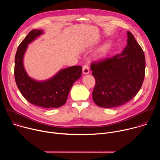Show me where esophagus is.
Wrapping results in <instances>:
<instances>
[{"label": "esophagus", "mask_w": 160, "mask_h": 160, "mask_svg": "<svg viewBox=\"0 0 160 160\" xmlns=\"http://www.w3.org/2000/svg\"><path fill=\"white\" fill-rule=\"evenodd\" d=\"M82 72L84 75H87L89 73V69L87 65H85L82 68Z\"/></svg>", "instance_id": "esophagus-1"}]
</instances>
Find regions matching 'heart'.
Segmentation results:
<instances>
[{
	"mask_svg": "<svg viewBox=\"0 0 160 160\" xmlns=\"http://www.w3.org/2000/svg\"><path fill=\"white\" fill-rule=\"evenodd\" d=\"M110 49V44L107 43L104 44L97 51L96 53V57L97 58H102L105 56H106L109 51Z\"/></svg>",
	"mask_w": 160,
	"mask_h": 160,
	"instance_id": "obj_1",
	"label": "heart"
}]
</instances>
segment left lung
<instances>
[{
	"mask_svg": "<svg viewBox=\"0 0 160 160\" xmlns=\"http://www.w3.org/2000/svg\"><path fill=\"white\" fill-rule=\"evenodd\" d=\"M144 52L127 32V44L120 54L91 64L96 79L94 102L105 108L120 106L131 100L141 89L145 76Z\"/></svg>",
	"mask_w": 160,
	"mask_h": 160,
	"instance_id": "obj_1",
	"label": "left lung"
}]
</instances>
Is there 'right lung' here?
Masks as SVG:
<instances>
[{"mask_svg": "<svg viewBox=\"0 0 160 160\" xmlns=\"http://www.w3.org/2000/svg\"><path fill=\"white\" fill-rule=\"evenodd\" d=\"M44 33L43 30H32L22 41L15 56L14 77L21 94L30 103L43 108H58L66 102L70 90L82 75L80 66H73L59 70L45 80L30 77L26 72L23 58L28 45Z\"/></svg>", "mask_w": 160, "mask_h": 160, "instance_id": "obj_1", "label": "right lung"}]
</instances>
